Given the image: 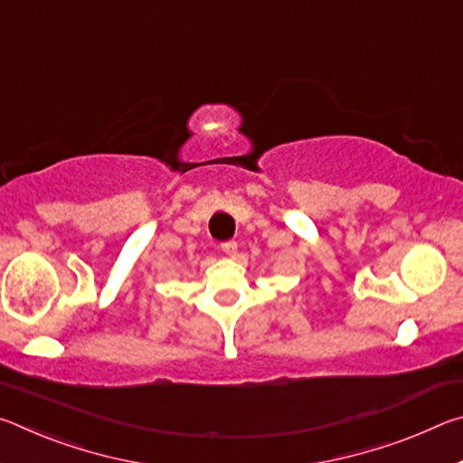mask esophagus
<instances>
[{
    "mask_svg": "<svg viewBox=\"0 0 463 463\" xmlns=\"http://www.w3.org/2000/svg\"><path fill=\"white\" fill-rule=\"evenodd\" d=\"M221 249L229 257H234V255H237V250H239V245H237V241H226V242H222Z\"/></svg>",
    "mask_w": 463,
    "mask_h": 463,
    "instance_id": "34e87169",
    "label": "esophagus"
}]
</instances>
